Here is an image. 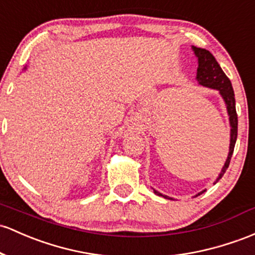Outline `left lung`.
Returning a JSON list of instances; mask_svg holds the SVG:
<instances>
[{"label":"left lung","mask_w":255,"mask_h":255,"mask_svg":"<svg viewBox=\"0 0 255 255\" xmlns=\"http://www.w3.org/2000/svg\"><path fill=\"white\" fill-rule=\"evenodd\" d=\"M192 50H194L196 58H197L198 68H197V74H196V81L198 82V85L206 87V88L215 89V91L219 92L220 97L223 98L224 103H225L226 110H228L229 115V122H230V146H229V153L228 157H226L225 163H224L222 172L218 175L215 183L222 179L224 173L228 169L229 164H230V159L232 153H234V147L236 144L237 139V114H236V104H235V93L234 89H232V85L229 80L228 76L224 74V71L220 68V65L218 64V61L215 60L209 50L203 49V48H197V47L192 46ZM214 183V184H215ZM155 195L161 196V197L167 198V200H174L173 197L161 194L157 190H155L152 187ZM206 190H202L201 192H198L196 196H200L203 194ZM195 196V197H196Z\"/></svg>","instance_id":"obj_1"}]
</instances>
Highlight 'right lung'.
<instances>
[{"mask_svg":"<svg viewBox=\"0 0 255 255\" xmlns=\"http://www.w3.org/2000/svg\"><path fill=\"white\" fill-rule=\"evenodd\" d=\"M25 69H26V68H25Z\"/></svg>","mask_w":255,"mask_h":255,"instance_id":"obj_1","label":"right lung"}]
</instances>
